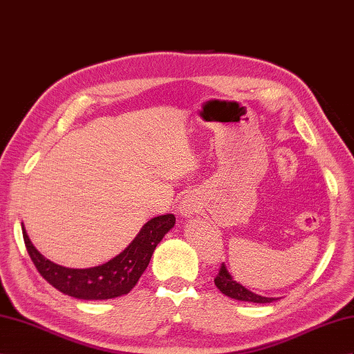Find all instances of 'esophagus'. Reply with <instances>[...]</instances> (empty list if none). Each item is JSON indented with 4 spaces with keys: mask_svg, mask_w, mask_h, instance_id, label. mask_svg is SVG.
<instances>
[{
    "mask_svg": "<svg viewBox=\"0 0 354 354\" xmlns=\"http://www.w3.org/2000/svg\"><path fill=\"white\" fill-rule=\"evenodd\" d=\"M198 207H199V203L194 195H185L178 203V212L181 216L189 217L198 212Z\"/></svg>",
    "mask_w": 354,
    "mask_h": 354,
    "instance_id": "esophagus-1",
    "label": "esophagus"
}]
</instances>
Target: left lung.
I'll return each instance as SVG.
<instances>
[{
    "label": "left lung",
    "mask_w": 354,
    "mask_h": 354,
    "mask_svg": "<svg viewBox=\"0 0 354 354\" xmlns=\"http://www.w3.org/2000/svg\"><path fill=\"white\" fill-rule=\"evenodd\" d=\"M214 284H216V288L223 295L229 296V298H232V299H236V301L254 302V304H268V302L275 301V298H266V296L256 295L248 289H245L244 286H241L240 283H236L232 279V275L229 274V271L226 270L225 263H222L221 271H218V274L216 275Z\"/></svg>",
    "instance_id": "8db88e82"
}]
</instances>
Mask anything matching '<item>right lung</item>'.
<instances>
[{
  "label": "right lung",
  "instance_id": "right-lung-1",
  "mask_svg": "<svg viewBox=\"0 0 354 354\" xmlns=\"http://www.w3.org/2000/svg\"><path fill=\"white\" fill-rule=\"evenodd\" d=\"M176 223L174 214L150 218L132 243L111 261L93 268H65L37 250L22 226L28 254L43 279L59 292L86 301H102L127 295L146 271L156 245Z\"/></svg>",
  "mask_w": 354,
  "mask_h": 354
}]
</instances>
